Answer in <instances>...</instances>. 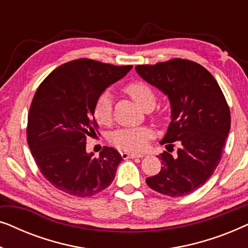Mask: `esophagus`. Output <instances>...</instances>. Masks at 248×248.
<instances>
[{
	"mask_svg": "<svg viewBox=\"0 0 248 248\" xmlns=\"http://www.w3.org/2000/svg\"><path fill=\"white\" fill-rule=\"evenodd\" d=\"M122 158L123 159H133V158H142L143 157V155H138V154H130V152H122L121 154Z\"/></svg>",
	"mask_w": 248,
	"mask_h": 248,
	"instance_id": "34e87169",
	"label": "esophagus"
}]
</instances>
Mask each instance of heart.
<instances>
[{
    "label": "heart",
    "instance_id": "b5f03b06",
    "mask_svg": "<svg viewBox=\"0 0 248 248\" xmlns=\"http://www.w3.org/2000/svg\"><path fill=\"white\" fill-rule=\"evenodd\" d=\"M124 91L141 109L150 110L155 105V93L150 86L143 81H133L124 88ZM93 116L101 125H108L113 120L110 93L105 91L97 98L93 106ZM152 138V131L149 127L121 128L110 134L109 142L115 147L125 151L139 152L144 150Z\"/></svg>",
    "mask_w": 248,
    "mask_h": 248
}]
</instances>
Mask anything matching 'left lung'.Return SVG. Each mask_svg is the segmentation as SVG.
I'll list each match as a JSON object with an SVG mask.
<instances>
[{
	"label": "left lung",
	"mask_w": 248,
	"mask_h": 248,
	"mask_svg": "<svg viewBox=\"0 0 248 248\" xmlns=\"http://www.w3.org/2000/svg\"><path fill=\"white\" fill-rule=\"evenodd\" d=\"M135 70L170 100L171 122L161 144L169 152L174 141L180 145L176 157L167 151L158 155L161 170L145 182L171 198L189 194L211 177L221 160L230 130L226 98L212 74L193 61L171 59Z\"/></svg>",
	"instance_id": "left-lung-1"
}]
</instances>
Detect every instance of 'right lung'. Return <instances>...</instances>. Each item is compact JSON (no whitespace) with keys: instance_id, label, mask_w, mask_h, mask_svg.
Returning <instances> with one entry per match:
<instances>
[{"instance_id":"obj_1","label":"right lung","mask_w":248,"mask_h":248,"mask_svg":"<svg viewBox=\"0 0 248 248\" xmlns=\"http://www.w3.org/2000/svg\"><path fill=\"white\" fill-rule=\"evenodd\" d=\"M131 69L79 59L59 66L39 84L28 113L27 142L37 167L55 188L89 198L114 181L122 155L108 147L98 158L87 154V137L98 130L97 98Z\"/></svg>"}]
</instances>
